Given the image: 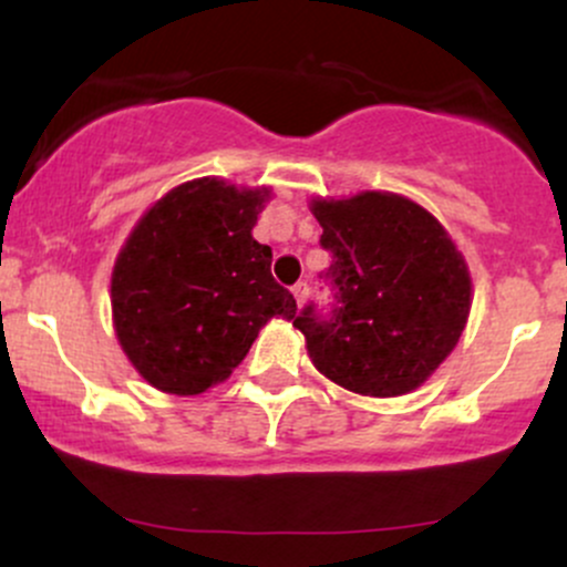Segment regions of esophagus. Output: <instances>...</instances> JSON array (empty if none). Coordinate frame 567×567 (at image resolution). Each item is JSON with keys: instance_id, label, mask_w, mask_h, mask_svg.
Here are the masks:
<instances>
[{"instance_id": "obj_1", "label": "esophagus", "mask_w": 567, "mask_h": 567, "mask_svg": "<svg viewBox=\"0 0 567 567\" xmlns=\"http://www.w3.org/2000/svg\"><path fill=\"white\" fill-rule=\"evenodd\" d=\"M292 296H296V303L298 306H303L306 298H309V285L296 282V285H292Z\"/></svg>"}]
</instances>
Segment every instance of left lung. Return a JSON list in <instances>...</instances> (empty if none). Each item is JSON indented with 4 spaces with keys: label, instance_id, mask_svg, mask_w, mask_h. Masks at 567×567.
I'll list each match as a JSON object with an SVG mask.
<instances>
[{
    "label": "left lung",
    "instance_id": "left-lung-1",
    "mask_svg": "<svg viewBox=\"0 0 567 567\" xmlns=\"http://www.w3.org/2000/svg\"><path fill=\"white\" fill-rule=\"evenodd\" d=\"M311 213L333 258L320 275L333 301L306 303L292 320L311 362L349 392H413L464 333L472 306L464 258L437 218L396 194L317 199Z\"/></svg>",
    "mask_w": 567,
    "mask_h": 567
}]
</instances>
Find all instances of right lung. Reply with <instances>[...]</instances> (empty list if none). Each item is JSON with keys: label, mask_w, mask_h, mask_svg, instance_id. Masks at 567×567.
<instances>
[{"label": "right lung", "mask_w": 567, "mask_h": 567, "mask_svg": "<svg viewBox=\"0 0 567 567\" xmlns=\"http://www.w3.org/2000/svg\"><path fill=\"white\" fill-rule=\"evenodd\" d=\"M261 192L199 178L173 188L138 220L116 258V338L138 373L171 394L229 379L271 317L296 298L271 277V250L252 239Z\"/></svg>", "instance_id": "right-lung-1"}]
</instances>
